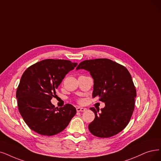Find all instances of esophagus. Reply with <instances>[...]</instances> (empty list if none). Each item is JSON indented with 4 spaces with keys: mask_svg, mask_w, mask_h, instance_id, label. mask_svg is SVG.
<instances>
[{
    "mask_svg": "<svg viewBox=\"0 0 161 161\" xmlns=\"http://www.w3.org/2000/svg\"><path fill=\"white\" fill-rule=\"evenodd\" d=\"M86 110V108H81V107H77L76 108V111L77 112H85Z\"/></svg>",
    "mask_w": 161,
    "mask_h": 161,
    "instance_id": "obj_1",
    "label": "esophagus"
}]
</instances>
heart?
Returning <instances> with one entry per match:
<instances>
[{
    "label": "heart",
    "instance_id": "heart-1",
    "mask_svg": "<svg viewBox=\"0 0 161 161\" xmlns=\"http://www.w3.org/2000/svg\"><path fill=\"white\" fill-rule=\"evenodd\" d=\"M79 102H82V100H79Z\"/></svg>",
    "mask_w": 161,
    "mask_h": 161
}]
</instances>
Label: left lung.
Instances as JSON below:
<instances>
[{
	"label": "left lung",
	"instance_id": "left-lung-1",
	"mask_svg": "<svg viewBox=\"0 0 161 161\" xmlns=\"http://www.w3.org/2000/svg\"><path fill=\"white\" fill-rule=\"evenodd\" d=\"M80 69L87 70L94 79L92 97L105 103L100 112L90 108L95 118L88 130L96 137H112L129 124L134 110L137 93L131 76L124 66L108 59L83 61L76 68Z\"/></svg>",
	"mask_w": 161,
	"mask_h": 161
}]
</instances>
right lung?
<instances>
[{
	"label": "right lung",
	"mask_w": 161,
	"mask_h": 161,
	"mask_svg": "<svg viewBox=\"0 0 161 161\" xmlns=\"http://www.w3.org/2000/svg\"><path fill=\"white\" fill-rule=\"evenodd\" d=\"M77 65L63 59H45L29 67L23 73L16 91L18 108L31 130L51 136L61 132L76 114L67 104L57 108L51 100L65 75Z\"/></svg>",
	"instance_id": "obj_1"
}]
</instances>
